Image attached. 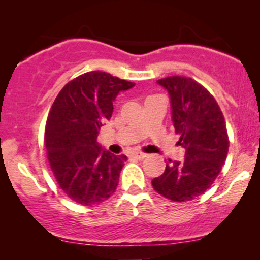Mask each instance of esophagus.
I'll return each mask as SVG.
<instances>
[{"instance_id": "34e87169", "label": "esophagus", "mask_w": 260, "mask_h": 260, "mask_svg": "<svg viewBox=\"0 0 260 260\" xmlns=\"http://www.w3.org/2000/svg\"><path fill=\"white\" fill-rule=\"evenodd\" d=\"M132 155L134 157H137L138 160H143V159H145V157H147V154L140 153V151H136V153H133Z\"/></svg>"}]
</instances>
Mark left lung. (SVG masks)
I'll return each mask as SVG.
<instances>
[{"mask_svg":"<svg viewBox=\"0 0 260 260\" xmlns=\"http://www.w3.org/2000/svg\"><path fill=\"white\" fill-rule=\"evenodd\" d=\"M157 84L169 92L172 123L180 134L177 144L186 154L183 161L169 160L151 184L170 201H192L213 184L228 156L225 118L213 95L192 78L168 77Z\"/></svg>","mask_w":260,"mask_h":260,"instance_id":"left-lung-1","label":"left lung"}]
</instances>
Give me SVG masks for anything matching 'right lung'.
Instances as JSON below:
<instances>
[{"instance_id": "obj_1", "label": "right lung", "mask_w": 260, "mask_h": 260, "mask_svg": "<svg viewBox=\"0 0 260 260\" xmlns=\"http://www.w3.org/2000/svg\"><path fill=\"white\" fill-rule=\"evenodd\" d=\"M134 85L92 71L67 83L53 101L45 127L47 159L61 189L78 204H99L117 188L127 156L111 154L96 139L118 92Z\"/></svg>"}]
</instances>
